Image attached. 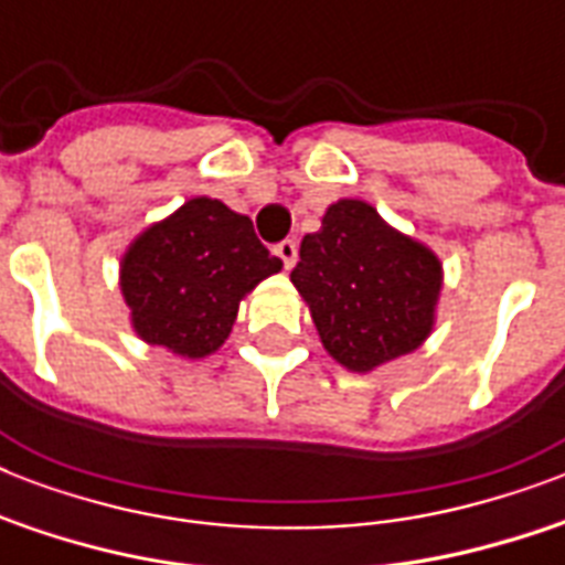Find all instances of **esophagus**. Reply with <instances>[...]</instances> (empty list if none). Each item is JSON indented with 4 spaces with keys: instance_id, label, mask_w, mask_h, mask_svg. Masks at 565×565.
<instances>
[{
    "instance_id": "esophagus-1",
    "label": "esophagus",
    "mask_w": 565,
    "mask_h": 565,
    "mask_svg": "<svg viewBox=\"0 0 565 565\" xmlns=\"http://www.w3.org/2000/svg\"><path fill=\"white\" fill-rule=\"evenodd\" d=\"M275 255L281 257L284 269H292V266H296V260H299V246H296L292 239H284V243H278V246H275Z\"/></svg>"
}]
</instances>
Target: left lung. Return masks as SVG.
I'll return each instance as SVG.
<instances>
[{
  "label": "left lung",
  "mask_w": 565,
  "mask_h": 565,
  "mask_svg": "<svg viewBox=\"0 0 565 565\" xmlns=\"http://www.w3.org/2000/svg\"><path fill=\"white\" fill-rule=\"evenodd\" d=\"M290 281L326 352L349 372H372L430 337L443 264L372 204L340 199L328 204L317 234H305Z\"/></svg>",
  "instance_id": "left-lung-1"
}]
</instances>
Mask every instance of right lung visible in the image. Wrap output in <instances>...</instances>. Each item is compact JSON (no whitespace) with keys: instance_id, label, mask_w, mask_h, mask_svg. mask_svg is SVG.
<instances>
[{"instance_id":"obj_1","label":"right lung","mask_w":565,"mask_h":565,"mask_svg":"<svg viewBox=\"0 0 565 565\" xmlns=\"http://www.w3.org/2000/svg\"><path fill=\"white\" fill-rule=\"evenodd\" d=\"M281 266L248 216L195 195L128 243L119 290L143 343L199 361L228 340L239 301Z\"/></svg>"}]
</instances>
